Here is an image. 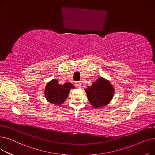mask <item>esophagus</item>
<instances>
[{"mask_svg": "<svg viewBox=\"0 0 155 155\" xmlns=\"http://www.w3.org/2000/svg\"><path fill=\"white\" fill-rule=\"evenodd\" d=\"M75 86H76V87H77V88H80V87H81V83L79 82H76V83H75Z\"/></svg>", "mask_w": 155, "mask_h": 155, "instance_id": "esophagus-1", "label": "esophagus"}]
</instances>
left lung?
<instances>
[{"label":"left lung","mask_w":155,"mask_h":155,"mask_svg":"<svg viewBox=\"0 0 155 155\" xmlns=\"http://www.w3.org/2000/svg\"><path fill=\"white\" fill-rule=\"evenodd\" d=\"M85 91L91 104L95 108L107 105L114 94V88L108 80L99 78L91 86H88Z\"/></svg>","instance_id":"left-lung-1"}]
</instances>
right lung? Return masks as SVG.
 I'll list each match as a JSON object with an SVG mask.
<instances>
[{
    "mask_svg": "<svg viewBox=\"0 0 155 155\" xmlns=\"http://www.w3.org/2000/svg\"><path fill=\"white\" fill-rule=\"evenodd\" d=\"M73 88L75 87L70 82L60 85L58 80L53 79L48 82L45 87V97L49 102L61 105L67 99L70 89Z\"/></svg>",
    "mask_w": 155,
    "mask_h": 155,
    "instance_id": "right-lung-1",
    "label": "right lung"
}]
</instances>
